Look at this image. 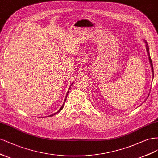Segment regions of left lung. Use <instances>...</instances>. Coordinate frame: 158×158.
Returning <instances> with one entry per match:
<instances>
[{"mask_svg": "<svg viewBox=\"0 0 158 158\" xmlns=\"http://www.w3.org/2000/svg\"><path fill=\"white\" fill-rule=\"evenodd\" d=\"M146 50H147V52L148 54V56H149V60H150V62L151 64V67H152V72H153V76H154V69H153V64H152V60L150 58V53H149V48H148V46L147 43H146Z\"/></svg>", "mask_w": 158, "mask_h": 158, "instance_id": "1", "label": "left lung"}]
</instances>
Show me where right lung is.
Listing matches in <instances>:
<instances>
[{
    "mask_svg": "<svg viewBox=\"0 0 158 158\" xmlns=\"http://www.w3.org/2000/svg\"><path fill=\"white\" fill-rule=\"evenodd\" d=\"M68 94H67V95H68ZM65 100H66V98H65ZM64 104H63V105H62V107H61V108H60V110H58V111H57V112H56V113H55V114H52V115H50V116H52V115H55V114H57V113H58V112H60V111H61V110H62V109H63V108H64Z\"/></svg>",
    "mask_w": 158,
    "mask_h": 158,
    "instance_id": "add662e5",
    "label": "right lung"
}]
</instances>
